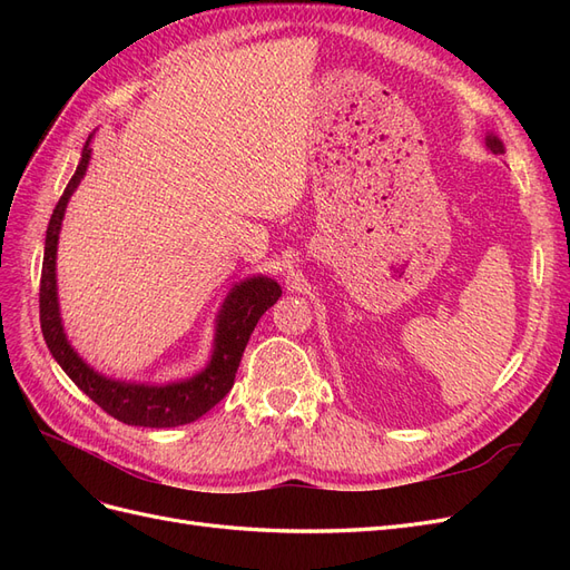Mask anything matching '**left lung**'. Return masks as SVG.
Masks as SVG:
<instances>
[{"instance_id":"obj_1","label":"left lung","mask_w":570,"mask_h":570,"mask_svg":"<svg viewBox=\"0 0 570 570\" xmlns=\"http://www.w3.org/2000/svg\"><path fill=\"white\" fill-rule=\"evenodd\" d=\"M485 147L492 151V154H504L507 149H504V142L499 140V137L494 135V132H488L485 135Z\"/></svg>"}]
</instances>
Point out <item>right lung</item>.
<instances>
[{"label":"right lung","instance_id":"add662e5","mask_svg":"<svg viewBox=\"0 0 570 570\" xmlns=\"http://www.w3.org/2000/svg\"><path fill=\"white\" fill-rule=\"evenodd\" d=\"M90 142L92 135L88 137V142H85L76 174L68 180L47 226L40 278V325L45 342L51 356H55L57 364L63 368V373L116 421L142 428H176L193 423L199 416H204L206 411L214 409L223 396L230 392L249 335L258 318L266 314V308L278 302V297L283 295V287L273 278H268V275H252V278L233 285L216 316L212 356L199 373L185 377V381L149 385L116 381V377L95 371L88 361L73 350V344L68 342L61 321L57 287V249L61 223L66 206L71 202V195L78 189L85 174H88V166L92 159Z\"/></svg>","mask_w":570,"mask_h":570}]
</instances>
